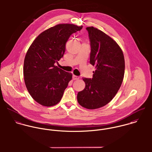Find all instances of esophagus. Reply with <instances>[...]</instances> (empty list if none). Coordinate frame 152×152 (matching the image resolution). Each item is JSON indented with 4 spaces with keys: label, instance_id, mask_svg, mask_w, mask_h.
<instances>
[{
    "label": "esophagus",
    "instance_id": "esophagus-1",
    "mask_svg": "<svg viewBox=\"0 0 152 152\" xmlns=\"http://www.w3.org/2000/svg\"><path fill=\"white\" fill-rule=\"evenodd\" d=\"M72 79H73L74 80H78V79H79V77H78V76H76V75H72Z\"/></svg>",
    "mask_w": 152,
    "mask_h": 152
}]
</instances>
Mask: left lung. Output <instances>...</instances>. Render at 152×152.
Listing matches in <instances>:
<instances>
[{
	"mask_svg": "<svg viewBox=\"0 0 152 152\" xmlns=\"http://www.w3.org/2000/svg\"><path fill=\"white\" fill-rule=\"evenodd\" d=\"M90 41V64L95 65L92 78H83L84 90L78 92L77 101L84 108H99L114 98L123 81L125 59L116 42L103 31L86 28Z\"/></svg>",
	"mask_w": 152,
	"mask_h": 152,
	"instance_id": "left-lung-1",
	"label": "left lung"
}]
</instances>
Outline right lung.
Here are the masks:
<instances>
[{
    "instance_id": "1",
    "label": "right lung",
    "mask_w": 152,
    "mask_h": 152,
    "mask_svg": "<svg viewBox=\"0 0 152 152\" xmlns=\"http://www.w3.org/2000/svg\"><path fill=\"white\" fill-rule=\"evenodd\" d=\"M83 26L60 24L40 34L25 56L23 75L31 97L45 107L57 104L72 79V74L54 65L64 56L70 36Z\"/></svg>"
}]
</instances>
